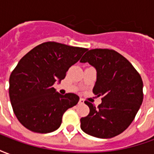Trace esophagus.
<instances>
[{"label":"esophagus","instance_id":"obj_1","mask_svg":"<svg viewBox=\"0 0 154 154\" xmlns=\"http://www.w3.org/2000/svg\"><path fill=\"white\" fill-rule=\"evenodd\" d=\"M79 104H84V100L82 98H81L80 100H79Z\"/></svg>","mask_w":154,"mask_h":154}]
</instances>
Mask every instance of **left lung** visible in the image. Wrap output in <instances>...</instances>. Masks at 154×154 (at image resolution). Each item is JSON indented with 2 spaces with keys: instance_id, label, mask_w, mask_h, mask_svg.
Here are the masks:
<instances>
[{
  "instance_id": "obj_1",
  "label": "left lung",
  "mask_w": 154,
  "mask_h": 154,
  "mask_svg": "<svg viewBox=\"0 0 154 154\" xmlns=\"http://www.w3.org/2000/svg\"><path fill=\"white\" fill-rule=\"evenodd\" d=\"M80 62L95 67L97 81L92 91L102 97L97 107L85 101L90 112L80 119L81 129L93 137L113 138L129 127L142 105V78L125 57L111 49L88 50Z\"/></svg>"
}]
</instances>
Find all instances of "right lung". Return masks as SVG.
I'll list each match as a JSON object with an SVG mask.
<instances>
[{"instance_id":"1","label":"right lung","mask_w":154,"mask_h":154,"mask_svg":"<svg viewBox=\"0 0 154 154\" xmlns=\"http://www.w3.org/2000/svg\"><path fill=\"white\" fill-rule=\"evenodd\" d=\"M87 50L46 42L19 61L10 77L9 95L14 113L22 125L40 134L60 127L63 115L77 105L79 97L74 93L61 95L54 85L60 83L69 67Z\"/></svg>"}]
</instances>
